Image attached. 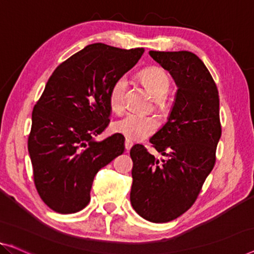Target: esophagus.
Wrapping results in <instances>:
<instances>
[{
  "label": "esophagus",
  "instance_id": "1",
  "mask_svg": "<svg viewBox=\"0 0 254 254\" xmlns=\"http://www.w3.org/2000/svg\"><path fill=\"white\" fill-rule=\"evenodd\" d=\"M124 145H126V149H127V150H130L131 147L133 146V142H132L130 139H127V140H126V143H124Z\"/></svg>",
  "mask_w": 254,
  "mask_h": 254
}]
</instances>
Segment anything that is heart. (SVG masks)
Returning a JSON list of instances; mask_svg holds the SVG:
<instances>
[{
  "mask_svg": "<svg viewBox=\"0 0 254 254\" xmlns=\"http://www.w3.org/2000/svg\"><path fill=\"white\" fill-rule=\"evenodd\" d=\"M141 81L147 91L156 99V106L163 108L165 106L164 97L168 94L171 79L169 74L162 67L150 66L139 73ZM127 88L126 77L121 76L113 83L108 92L109 107L114 112H121L123 107V96ZM158 122L153 116L128 113L122 119L115 121L112 124L113 131L123 134L124 137L132 140H142L149 137L157 130Z\"/></svg>",
  "mask_w": 254,
  "mask_h": 254,
  "instance_id": "obj_1",
  "label": "heart"
}]
</instances>
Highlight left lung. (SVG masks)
Listing matches in <instances>:
<instances>
[{"label":"left lung","instance_id":"left-lung-1","mask_svg":"<svg viewBox=\"0 0 254 254\" xmlns=\"http://www.w3.org/2000/svg\"><path fill=\"white\" fill-rule=\"evenodd\" d=\"M178 86L171 113L150 143L168 160L158 161L142 145L130 150L133 162L130 200L146 220H175L197 198L215 163L221 137L219 93L209 69L189 51H149Z\"/></svg>","mask_w":254,"mask_h":254}]
</instances>
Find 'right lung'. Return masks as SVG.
Masks as SVG:
<instances>
[{"label":"right lung","instance_id":"add662e5","mask_svg":"<svg viewBox=\"0 0 254 254\" xmlns=\"http://www.w3.org/2000/svg\"><path fill=\"white\" fill-rule=\"evenodd\" d=\"M143 52L93 43L48 79L33 109L28 151L37 192L51 210L68 214L84 209L94 176L124 151L121 133L101 141L94 137L109 124L112 84Z\"/></svg>","mask_w":254,"mask_h":254}]
</instances>
